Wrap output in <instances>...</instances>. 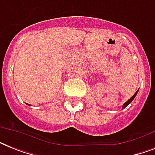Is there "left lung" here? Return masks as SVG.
<instances>
[{
	"instance_id": "left-lung-1",
	"label": "left lung",
	"mask_w": 155,
	"mask_h": 155,
	"mask_svg": "<svg viewBox=\"0 0 155 155\" xmlns=\"http://www.w3.org/2000/svg\"><path fill=\"white\" fill-rule=\"evenodd\" d=\"M137 92H138V90H137V92H135V93H134V96H133L132 97H130V99H129V100H128L127 101L125 102V103L124 104H123V106H122V108H125V107H127V106L129 105V104H130L131 103V102L133 101V100L134 99V98H135V97H136V95L137 94Z\"/></svg>"
}]
</instances>
